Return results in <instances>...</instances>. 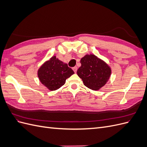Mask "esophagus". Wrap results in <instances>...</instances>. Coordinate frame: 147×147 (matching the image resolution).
<instances>
[{
    "label": "esophagus",
    "mask_w": 147,
    "mask_h": 147,
    "mask_svg": "<svg viewBox=\"0 0 147 147\" xmlns=\"http://www.w3.org/2000/svg\"><path fill=\"white\" fill-rule=\"evenodd\" d=\"M73 70L74 71V72L76 73L77 71V67H76V66L74 67H73Z\"/></svg>",
    "instance_id": "obj_1"
}]
</instances>
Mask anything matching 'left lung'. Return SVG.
Segmentation results:
<instances>
[{
  "instance_id": "left-lung-1",
  "label": "left lung",
  "mask_w": 147,
  "mask_h": 147,
  "mask_svg": "<svg viewBox=\"0 0 147 147\" xmlns=\"http://www.w3.org/2000/svg\"><path fill=\"white\" fill-rule=\"evenodd\" d=\"M77 75L84 85L92 90H99L110 78L112 70L103 60L94 55H86L80 60Z\"/></svg>"
}]
</instances>
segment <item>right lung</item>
I'll return each mask as SVG.
<instances>
[{"label": "right lung", "instance_id": "1", "mask_svg": "<svg viewBox=\"0 0 147 147\" xmlns=\"http://www.w3.org/2000/svg\"><path fill=\"white\" fill-rule=\"evenodd\" d=\"M74 74L73 70L67 64L55 56L44 63L37 72L40 81L50 91L56 90L63 86L66 79Z\"/></svg>", "mask_w": 147, "mask_h": 147}]
</instances>
